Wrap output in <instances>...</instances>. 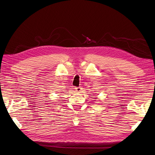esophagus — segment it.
Here are the masks:
<instances>
[{
	"label": "esophagus",
	"instance_id": "esophagus-1",
	"mask_svg": "<svg viewBox=\"0 0 155 155\" xmlns=\"http://www.w3.org/2000/svg\"><path fill=\"white\" fill-rule=\"evenodd\" d=\"M75 90L78 93H81V91H82V87H76Z\"/></svg>",
	"mask_w": 155,
	"mask_h": 155
}]
</instances>
